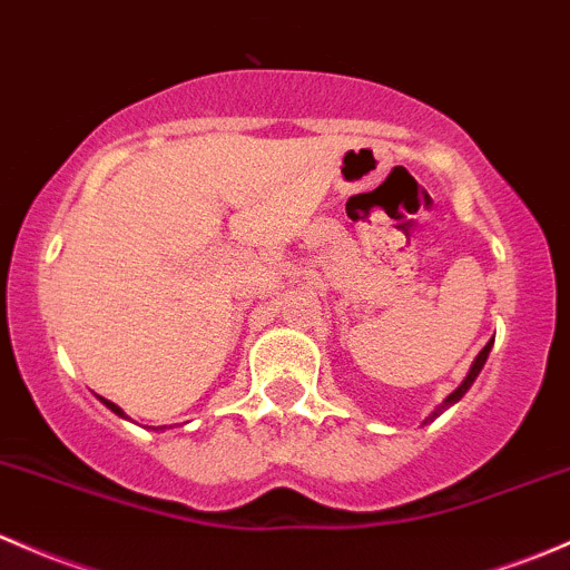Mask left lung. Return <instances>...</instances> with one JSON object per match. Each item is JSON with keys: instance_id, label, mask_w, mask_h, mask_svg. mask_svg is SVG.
<instances>
[{"instance_id": "1", "label": "left lung", "mask_w": 570, "mask_h": 570, "mask_svg": "<svg viewBox=\"0 0 570 570\" xmlns=\"http://www.w3.org/2000/svg\"><path fill=\"white\" fill-rule=\"evenodd\" d=\"M491 344H494V341H489V344L483 346V350H481V355H478V357H475V363H472V368H470V374H466V380L461 382V385L456 387V391H453L451 395H448V399H445V404H442L440 410H436V412H431V415H429V421H434V417L440 415L442 410H448V406H451V404H456V401L461 399V395H464L466 391H470V385H472V382H475V376L481 374L483 363H487V357H489V350H491Z\"/></svg>"}]
</instances>
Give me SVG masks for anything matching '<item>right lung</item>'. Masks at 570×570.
Masks as SVG:
<instances>
[{
    "label": "right lung",
    "instance_id": "add662e5",
    "mask_svg": "<svg viewBox=\"0 0 570 570\" xmlns=\"http://www.w3.org/2000/svg\"><path fill=\"white\" fill-rule=\"evenodd\" d=\"M104 404H106V406H109V410H111V412H117V415H122V417H125V412H122V410H119V406H117V404H111V401H109V399H104ZM160 429H164V426H160Z\"/></svg>",
    "mask_w": 570,
    "mask_h": 570
}]
</instances>
